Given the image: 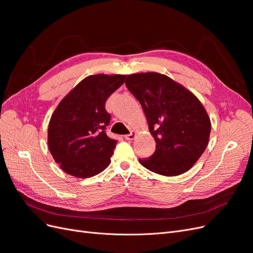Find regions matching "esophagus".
Segmentation results:
<instances>
[{"label": "esophagus", "mask_w": 253, "mask_h": 253, "mask_svg": "<svg viewBox=\"0 0 253 253\" xmlns=\"http://www.w3.org/2000/svg\"><path fill=\"white\" fill-rule=\"evenodd\" d=\"M135 136H136V134L132 132V133H129V134L126 135V136H125V138H126V140H133V139L135 138Z\"/></svg>", "instance_id": "obj_1"}]
</instances>
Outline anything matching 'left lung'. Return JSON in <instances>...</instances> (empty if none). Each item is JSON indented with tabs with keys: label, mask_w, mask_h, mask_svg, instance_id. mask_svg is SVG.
<instances>
[{
	"label": "left lung",
	"mask_w": 253,
	"mask_h": 253,
	"mask_svg": "<svg viewBox=\"0 0 253 253\" xmlns=\"http://www.w3.org/2000/svg\"><path fill=\"white\" fill-rule=\"evenodd\" d=\"M126 85L139 101L156 150L139 158L148 170L165 176L187 172L208 145L211 122L198 99L177 82L158 73L133 74Z\"/></svg>",
	"instance_id": "1"
}]
</instances>
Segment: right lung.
I'll return each instance as SVG.
<instances>
[{"mask_svg": "<svg viewBox=\"0 0 253 253\" xmlns=\"http://www.w3.org/2000/svg\"><path fill=\"white\" fill-rule=\"evenodd\" d=\"M125 79V75L89 76L62 99L51 115L48 148L65 173L85 178L109 166L117 140L105 133L111 120L105 102Z\"/></svg>", "mask_w": 253, "mask_h": 253, "instance_id": "1", "label": "right lung"}]
</instances>
